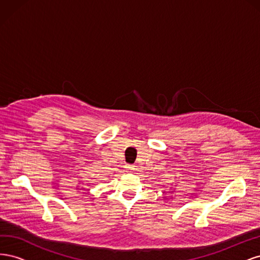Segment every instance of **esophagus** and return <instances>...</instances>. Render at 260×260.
Listing matches in <instances>:
<instances>
[{
  "instance_id": "obj_1",
  "label": "esophagus",
  "mask_w": 260,
  "mask_h": 260,
  "mask_svg": "<svg viewBox=\"0 0 260 260\" xmlns=\"http://www.w3.org/2000/svg\"><path fill=\"white\" fill-rule=\"evenodd\" d=\"M124 168H125V171H128V172H132V171L136 170L135 166H131V165H125Z\"/></svg>"
}]
</instances>
